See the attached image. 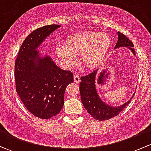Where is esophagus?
Returning a JSON list of instances; mask_svg holds the SVG:
<instances>
[{
	"mask_svg": "<svg viewBox=\"0 0 151 151\" xmlns=\"http://www.w3.org/2000/svg\"><path fill=\"white\" fill-rule=\"evenodd\" d=\"M74 81L76 83H80V77L77 75H74Z\"/></svg>",
	"mask_w": 151,
	"mask_h": 151,
	"instance_id": "esophagus-1",
	"label": "esophagus"
}]
</instances>
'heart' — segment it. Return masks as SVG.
<instances>
[{
    "label": "heart",
    "mask_w": 151,
    "mask_h": 151,
    "mask_svg": "<svg viewBox=\"0 0 151 151\" xmlns=\"http://www.w3.org/2000/svg\"><path fill=\"white\" fill-rule=\"evenodd\" d=\"M112 41L104 33L85 31L74 33L65 40V46L58 45L55 52L67 67L75 64V55L80 54L82 66L88 70L98 67L106 58Z\"/></svg>",
    "instance_id": "obj_1"
}]
</instances>
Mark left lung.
Returning <instances> with one entry per match:
<instances>
[{
	"label": "left lung",
	"mask_w": 151,
	"mask_h": 151,
	"mask_svg": "<svg viewBox=\"0 0 151 151\" xmlns=\"http://www.w3.org/2000/svg\"><path fill=\"white\" fill-rule=\"evenodd\" d=\"M118 42L115 49L126 47L135 55V50L134 49V45L132 41L121 32H118ZM98 71L99 69L95 70L91 74L80 78L81 79L80 84V96H81V100L83 106L93 118L98 121H106L117 116L129 104L134 96L135 93H134L132 98L129 101L120 106H114L106 104L100 98L96 90Z\"/></svg>",
	"instance_id": "left-lung-1"
}]
</instances>
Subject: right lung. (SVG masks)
<instances>
[{"label":"right lung","mask_w":151,"mask_h":151,"mask_svg":"<svg viewBox=\"0 0 151 151\" xmlns=\"http://www.w3.org/2000/svg\"><path fill=\"white\" fill-rule=\"evenodd\" d=\"M59 28V25H46L30 33L15 60L17 93L29 112L42 119H49L60 112L65 90L74 82L71 71L59 68L49 55L37 50Z\"/></svg>","instance_id":"obj_1"}]
</instances>
